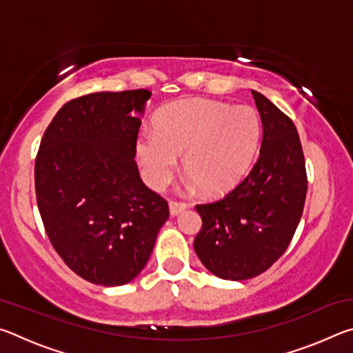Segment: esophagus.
I'll list each match as a JSON object with an SVG mask.
<instances>
[{
  "label": "esophagus",
  "mask_w": 353,
  "mask_h": 353,
  "mask_svg": "<svg viewBox=\"0 0 353 353\" xmlns=\"http://www.w3.org/2000/svg\"><path fill=\"white\" fill-rule=\"evenodd\" d=\"M187 208V204L185 202H177V201H170V213L171 216H177L179 213L183 212Z\"/></svg>",
  "instance_id": "1"
}]
</instances>
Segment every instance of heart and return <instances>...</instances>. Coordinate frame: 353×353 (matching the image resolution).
<instances>
[{
    "label": "heart",
    "instance_id": "1",
    "mask_svg": "<svg viewBox=\"0 0 353 353\" xmlns=\"http://www.w3.org/2000/svg\"><path fill=\"white\" fill-rule=\"evenodd\" d=\"M259 139L260 121L252 107L193 99L160 112L154 130L140 132L135 152L143 177L154 190L172 181L183 154V171L204 193L218 194L246 172Z\"/></svg>",
    "mask_w": 353,
    "mask_h": 353
}]
</instances>
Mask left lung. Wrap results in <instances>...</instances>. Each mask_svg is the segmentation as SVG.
<instances>
[{
  "mask_svg": "<svg viewBox=\"0 0 353 353\" xmlns=\"http://www.w3.org/2000/svg\"><path fill=\"white\" fill-rule=\"evenodd\" d=\"M252 94L263 126L259 159L223 199L196 205L202 229L194 250L225 280L270 270L290 246L305 205V159L294 123L261 93Z\"/></svg>",
  "mask_w": 353,
  "mask_h": 353,
  "instance_id": "8db88e82",
  "label": "left lung"
}]
</instances>
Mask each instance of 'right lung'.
<instances>
[{"mask_svg": "<svg viewBox=\"0 0 353 353\" xmlns=\"http://www.w3.org/2000/svg\"><path fill=\"white\" fill-rule=\"evenodd\" d=\"M149 90L71 99L46 128L35 159V194L52 248L94 285L119 286L141 272L168 202L135 163Z\"/></svg>", "mask_w": 353, "mask_h": 353, "instance_id": "1", "label": "right lung"}]
</instances>
